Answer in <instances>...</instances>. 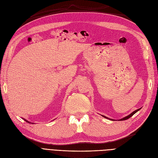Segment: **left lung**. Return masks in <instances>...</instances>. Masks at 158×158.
Returning <instances> with one entry per match:
<instances>
[{"mask_svg": "<svg viewBox=\"0 0 158 158\" xmlns=\"http://www.w3.org/2000/svg\"><path fill=\"white\" fill-rule=\"evenodd\" d=\"M140 109H141V108H140V109H136V110H135V111H133L132 113H131L130 114H128V115H127V116H126V117H123V118H121V119H118V121H124V120H127V119H128V118H129L130 117H131L133 114H135L136 112H138V111H139ZM102 117H103L104 118H108V119H109V120H111V121H116V120H114V119H111V118H108V117H106V116H104V115H102Z\"/></svg>", "mask_w": 158, "mask_h": 158, "instance_id": "1", "label": "left lung"}]
</instances>
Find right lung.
Instances as JSON below:
<instances>
[{
    "mask_svg": "<svg viewBox=\"0 0 158 158\" xmlns=\"http://www.w3.org/2000/svg\"><path fill=\"white\" fill-rule=\"evenodd\" d=\"M23 120H24L25 121H26L27 123H31V124H33V123H31V122H30V121H27V120H26V119H25V118H23Z\"/></svg>",
    "mask_w": 158,
    "mask_h": 158,
    "instance_id": "1",
    "label": "right lung"
}]
</instances>
